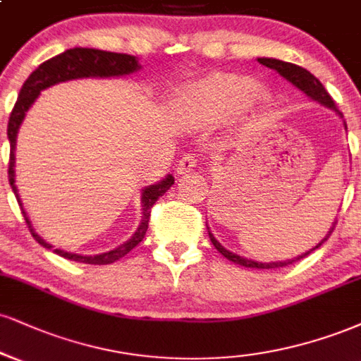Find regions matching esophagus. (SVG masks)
<instances>
[{"instance_id":"obj_1","label":"esophagus","mask_w":361,"mask_h":361,"mask_svg":"<svg viewBox=\"0 0 361 361\" xmlns=\"http://www.w3.org/2000/svg\"><path fill=\"white\" fill-rule=\"evenodd\" d=\"M195 168H197V158H195L193 154H185L183 158L178 161L176 171H178V175H186V173L193 171Z\"/></svg>"}]
</instances>
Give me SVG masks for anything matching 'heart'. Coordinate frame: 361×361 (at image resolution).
I'll list each match as a JSON object with an SVG mask.
<instances>
[{
	"mask_svg": "<svg viewBox=\"0 0 361 361\" xmlns=\"http://www.w3.org/2000/svg\"><path fill=\"white\" fill-rule=\"evenodd\" d=\"M269 94L254 79L237 73H214L186 87L176 107L185 119L197 124H215L244 107L267 106Z\"/></svg>",
	"mask_w": 361,
	"mask_h": 361,
	"instance_id": "heart-1",
	"label": "heart"
}]
</instances>
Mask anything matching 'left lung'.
<instances>
[{
  "label": "left lung",
  "instance_id": "8db88e82",
  "mask_svg": "<svg viewBox=\"0 0 361 361\" xmlns=\"http://www.w3.org/2000/svg\"><path fill=\"white\" fill-rule=\"evenodd\" d=\"M257 62L262 63V65H266V67H269V68H272V71H276L277 73H279V75L284 77L286 80H289L294 87H298L299 90H302V92H305L310 99H312V101L319 102L321 106L329 107V109H333L334 112H338V116L343 117L341 112L336 109V104H334V101L331 99V95L326 92V89H324L323 84H321V82L316 79V77L312 75L311 72H307L306 68L299 67V65L289 63V62H282V60H277V59H257ZM345 129H346V123H345ZM334 225H336V222H334L333 227L329 228L328 235L324 237L323 240H321L319 244L314 247V249L307 250L302 255H298V257H294V259L282 260V262H255V260L240 257V255L233 254V252H230V250L225 249V247L220 244V242L214 237V233L210 232V228H208V227L207 228H208V235H210V240H212V244L215 245V249L219 250L220 254L224 255V257H227L228 260H232V262L238 264V266L252 267V269H277V267H286V266H289V264H294V262H298V260L305 259L306 255H310L312 250H316V249H318V247L323 245L324 240H328V237L333 233Z\"/></svg>",
  "mask_w": 361,
  "mask_h": 361
}]
</instances>
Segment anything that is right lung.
<instances>
[{
    "label": "right lung",
    "instance_id": "right-lung-1",
    "mask_svg": "<svg viewBox=\"0 0 361 361\" xmlns=\"http://www.w3.org/2000/svg\"><path fill=\"white\" fill-rule=\"evenodd\" d=\"M137 59L128 54H114V51H104V50H95V49H71L65 50L63 54L54 56V59L43 62L37 71L32 72V75L25 80L23 87H21L18 99H16L15 107H13L10 121H8V139H10V166H8V178H10V185L15 193L16 200H18V205L21 207V200L18 197V190L15 185V147H16V134L21 123H23L27 111L32 107V104L37 101V97L40 95L42 90L49 89L50 85L59 84V82L65 80H73V79H84V77H121V75H129V73L139 71ZM175 183V178L168 175L163 178L161 181H158L156 185H149L142 190L141 195V203H142V220L139 224L136 232L133 233V237L128 242H124L123 245H119L114 250L104 252L99 255H79L72 254V252H65L60 249H55L54 252L60 257H65L68 260H75V262H84V264H94V266H104V264H112L117 259L124 257L129 250H133L139 242L142 240L146 235L147 224H149L151 216V208L156 203V200L163 197L168 192L169 186ZM21 214H23L27 225L32 232V235L38 244L45 247V249H51L54 245H50L49 242H45L43 238L35 232L32 227V222L28 220L27 212L21 207Z\"/></svg>",
    "mask_w": 361,
    "mask_h": 361
}]
</instances>
